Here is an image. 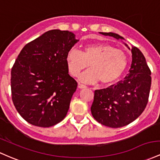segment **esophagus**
<instances>
[{"mask_svg":"<svg viewBox=\"0 0 160 160\" xmlns=\"http://www.w3.org/2000/svg\"><path fill=\"white\" fill-rule=\"evenodd\" d=\"M78 87H79V88H80V89H84V88H87V86L84 85V84H83V83H78Z\"/></svg>","mask_w":160,"mask_h":160,"instance_id":"obj_1","label":"esophagus"}]
</instances>
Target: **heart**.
<instances>
[{"label": "heart", "instance_id": "b5f03b06", "mask_svg": "<svg viewBox=\"0 0 160 160\" xmlns=\"http://www.w3.org/2000/svg\"><path fill=\"white\" fill-rule=\"evenodd\" d=\"M66 62L71 75L76 77L80 71L91 69L80 76L83 81L109 85L117 81L127 69L128 59L122 51L109 45L92 43L84 45L83 51L71 48L66 55Z\"/></svg>", "mask_w": 160, "mask_h": 160}]
</instances>
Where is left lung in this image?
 Masks as SVG:
<instances>
[{"label":"left lung","mask_w":160,"mask_h":160,"mask_svg":"<svg viewBox=\"0 0 160 160\" xmlns=\"http://www.w3.org/2000/svg\"><path fill=\"white\" fill-rule=\"evenodd\" d=\"M118 39L122 36L113 32H102ZM130 73L124 80L106 89H96L91 106L92 116L98 122L112 128L123 127L138 118L144 111L151 86V71L145 57L133 47Z\"/></svg>","instance_id":"left-lung-1"}]
</instances>
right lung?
<instances>
[{"instance_id":"right-lung-1","label":"right lung","mask_w":160,"mask_h":160,"mask_svg":"<svg viewBox=\"0 0 160 160\" xmlns=\"http://www.w3.org/2000/svg\"><path fill=\"white\" fill-rule=\"evenodd\" d=\"M73 33L53 29L27 43L11 69L12 100L27 122L49 128L66 116L77 83L66 55L77 42Z\"/></svg>"}]
</instances>
